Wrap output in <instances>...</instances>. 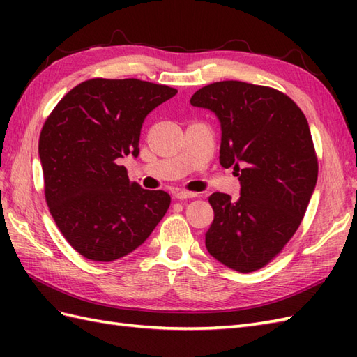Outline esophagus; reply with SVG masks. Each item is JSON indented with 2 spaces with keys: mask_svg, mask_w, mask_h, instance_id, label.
Returning <instances> with one entry per match:
<instances>
[{
  "mask_svg": "<svg viewBox=\"0 0 357 357\" xmlns=\"http://www.w3.org/2000/svg\"><path fill=\"white\" fill-rule=\"evenodd\" d=\"M178 190H179V188H178ZM181 192H188V190H187V188H183V190H181Z\"/></svg>",
  "mask_w": 357,
  "mask_h": 357,
  "instance_id": "esophagus-1",
  "label": "esophagus"
}]
</instances>
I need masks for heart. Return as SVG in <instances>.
Returning <instances> with one entry per match:
<instances>
[{"instance_id": "b5f03b06", "label": "heart", "mask_w": 357, "mask_h": 357, "mask_svg": "<svg viewBox=\"0 0 357 357\" xmlns=\"http://www.w3.org/2000/svg\"><path fill=\"white\" fill-rule=\"evenodd\" d=\"M190 133H192V130H188V132H187V135H190Z\"/></svg>"}]
</instances>
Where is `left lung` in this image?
Returning a JSON list of instances; mask_svg holds the SVG:
<instances>
[{
  "instance_id": "left-lung-1",
  "label": "left lung",
  "mask_w": 357,
  "mask_h": 357,
  "mask_svg": "<svg viewBox=\"0 0 357 357\" xmlns=\"http://www.w3.org/2000/svg\"><path fill=\"white\" fill-rule=\"evenodd\" d=\"M147 81L89 79L72 89L40 135L44 195L67 242L87 259L110 262L142 245L170 195L128 179L118 159L139 155L142 123L162 102Z\"/></svg>"
}]
</instances>
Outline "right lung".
<instances>
[{"instance_id":"right-lung-1","label":"right lung","mask_w":357,"mask_h":357,"mask_svg":"<svg viewBox=\"0 0 357 357\" xmlns=\"http://www.w3.org/2000/svg\"><path fill=\"white\" fill-rule=\"evenodd\" d=\"M190 104L219 119V161L239 181L238 195L208 199L215 218L206 247L225 267L259 270L291 239L314 192L317 158L307 119L278 90L242 81L202 87Z\"/></svg>"}]
</instances>
